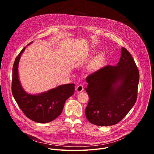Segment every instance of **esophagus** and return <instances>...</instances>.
Returning <instances> with one entry per match:
<instances>
[{
  "instance_id": "1",
  "label": "esophagus",
  "mask_w": 154,
  "mask_h": 154,
  "mask_svg": "<svg viewBox=\"0 0 154 154\" xmlns=\"http://www.w3.org/2000/svg\"><path fill=\"white\" fill-rule=\"evenodd\" d=\"M76 91L77 92V93H80V92H82V91H83V85H77V86L76 87Z\"/></svg>"
}]
</instances>
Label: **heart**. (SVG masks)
Wrapping results in <instances>:
<instances>
[{
    "instance_id": "b5f03b06",
    "label": "heart",
    "mask_w": 154,
    "mask_h": 154,
    "mask_svg": "<svg viewBox=\"0 0 154 154\" xmlns=\"http://www.w3.org/2000/svg\"><path fill=\"white\" fill-rule=\"evenodd\" d=\"M105 60V55L103 53H100L97 55L90 63L88 68V71L90 72H94L96 70L99 69Z\"/></svg>"
}]
</instances>
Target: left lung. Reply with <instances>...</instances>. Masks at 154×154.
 <instances>
[{"instance_id": "left-lung-1", "label": "left lung", "mask_w": 154, "mask_h": 154, "mask_svg": "<svg viewBox=\"0 0 154 154\" xmlns=\"http://www.w3.org/2000/svg\"><path fill=\"white\" fill-rule=\"evenodd\" d=\"M116 66H106L88 76L85 90L89 102L86 118L93 124L110 126L121 121L135 105L139 71L128 51L121 49Z\"/></svg>"}]
</instances>
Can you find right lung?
Segmentation results:
<instances>
[{
    "label": "right lung",
    "mask_w": 154,
    "mask_h": 154,
    "mask_svg": "<svg viewBox=\"0 0 154 154\" xmlns=\"http://www.w3.org/2000/svg\"><path fill=\"white\" fill-rule=\"evenodd\" d=\"M26 48L20 51L13 64L12 94L21 110L27 118L38 123H48L61 115L66 100L74 93L75 85L69 83L59 85L36 94L27 93L21 85L18 74L20 56Z\"/></svg>",
    "instance_id": "obj_1"
}]
</instances>
